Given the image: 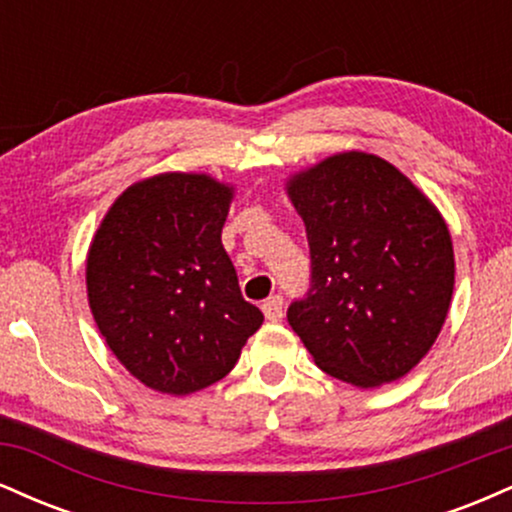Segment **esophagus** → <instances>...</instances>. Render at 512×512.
I'll return each mask as SVG.
<instances>
[{
  "mask_svg": "<svg viewBox=\"0 0 512 512\" xmlns=\"http://www.w3.org/2000/svg\"><path fill=\"white\" fill-rule=\"evenodd\" d=\"M262 313L269 322H279L284 317V298L272 296L262 303Z\"/></svg>",
  "mask_w": 512,
  "mask_h": 512,
  "instance_id": "34e87169",
  "label": "esophagus"
}]
</instances>
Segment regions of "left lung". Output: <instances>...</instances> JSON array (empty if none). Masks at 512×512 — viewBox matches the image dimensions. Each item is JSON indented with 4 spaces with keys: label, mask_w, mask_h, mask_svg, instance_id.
<instances>
[{
    "label": "left lung",
    "mask_w": 512,
    "mask_h": 512,
    "mask_svg": "<svg viewBox=\"0 0 512 512\" xmlns=\"http://www.w3.org/2000/svg\"><path fill=\"white\" fill-rule=\"evenodd\" d=\"M310 289L289 325L332 378L378 387L428 354L455 286L450 231L428 197L380 156L349 151L293 175Z\"/></svg>",
    "instance_id": "left-lung-1"
}]
</instances>
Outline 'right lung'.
Here are the masks:
<instances>
[{
  "label": "right lung",
  "instance_id": "obj_1",
  "mask_svg": "<svg viewBox=\"0 0 512 512\" xmlns=\"http://www.w3.org/2000/svg\"><path fill=\"white\" fill-rule=\"evenodd\" d=\"M233 187L204 173L129 185L86 260L93 320L137 380L190 395L231 373L264 315L240 293L221 245Z\"/></svg>",
  "mask_w": 512,
  "mask_h": 512
}]
</instances>
